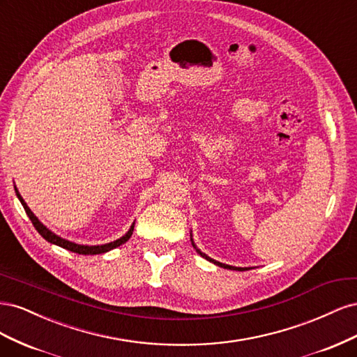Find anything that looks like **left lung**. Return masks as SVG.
<instances>
[{
    "mask_svg": "<svg viewBox=\"0 0 357 357\" xmlns=\"http://www.w3.org/2000/svg\"><path fill=\"white\" fill-rule=\"evenodd\" d=\"M190 241H192V244H193V240H192V235H190ZM193 247H195L197 248V245L195 244H193ZM197 252L202 256V257H205V259H207V261H210V262H213V264H215V265H218V266H222V268H226V269H235V271H244V269H247V268H238V266H231V265H226V264H220V262H218V261H214V259H211V257H208L207 255H205V253H202L201 250H198V248H197Z\"/></svg>",
    "mask_w": 357,
    "mask_h": 357,
    "instance_id": "left-lung-1",
    "label": "left lung"
}]
</instances>
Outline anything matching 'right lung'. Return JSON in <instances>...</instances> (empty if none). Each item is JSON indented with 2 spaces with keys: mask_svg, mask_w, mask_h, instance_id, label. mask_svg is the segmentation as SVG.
Wrapping results in <instances>:
<instances>
[{
  "mask_svg": "<svg viewBox=\"0 0 357 357\" xmlns=\"http://www.w3.org/2000/svg\"><path fill=\"white\" fill-rule=\"evenodd\" d=\"M15 190H16V195H17L19 201L22 202V205H24V208H25V211H26V214H28V218L31 219L32 225H34V228L38 231V234L43 236V238H45L46 241H49L50 244H55V245H59V247H62V248H67V250H70V252L79 253V255H101V253L110 252V250H113V248L125 244L129 238H131V235H132V232H134V225H135V223L131 225V228H129V231H128L123 236H121V238H119V240L112 241V243H109V244H102V245H83V244L71 243V241H68V240L61 238L59 235L53 234L50 229H47L46 226L43 225V223L36 218L34 213H32V211L29 210V207L26 205V202L24 201V198L20 197V193H19V190L16 189V186H15Z\"/></svg>",
  "mask_w": 357,
  "mask_h": 357,
  "instance_id": "add662e5",
  "label": "right lung"
}]
</instances>
